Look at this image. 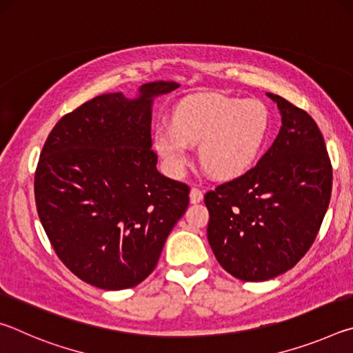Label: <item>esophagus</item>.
<instances>
[{
	"mask_svg": "<svg viewBox=\"0 0 353 353\" xmlns=\"http://www.w3.org/2000/svg\"><path fill=\"white\" fill-rule=\"evenodd\" d=\"M202 198H204V193H202L199 188H196V187L191 188V191H190L191 204H199V202L202 201Z\"/></svg>",
	"mask_w": 353,
	"mask_h": 353,
	"instance_id": "esophagus-1",
	"label": "esophagus"
}]
</instances>
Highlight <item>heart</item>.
<instances>
[{
    "mask_svg": "<svg viewBox=\"0 0 353 353\" xmlns=\"http://www.w3.org/2000/svg\"><path fill=\"white\" fill-rule=\"evenodd\" d=\"M270 112L261 101L196 94L176 107L172 123L155 128V149L172 176L183 174L190 145H201L199 160L219 179L246 172L259 159L270 134Z\"/></svg>",
    "mask_w": 353,
    "mask_h": 353,
    "instance_id": "b5f03b06",
    "label": "heart"
}]
</instances>
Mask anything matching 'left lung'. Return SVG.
<instances>
[{
    "mask_svg": "<svg viewBox=\"0 0 353 353\" xmlns=\"http://www.w3.org/2000/svg\"><path fill=\"white\" fill-rule=\"evenodd\" d=\"M282 128L254 168L207 191V238L219 265L244 282L294 268L321 229L332 163L314 119L279 94Z\"/></svg>",
    "mask_w": 353,
    "mask_h": 353,
    "instance_id": "obj_1",
    "label": "left lung"
}]
</instances>
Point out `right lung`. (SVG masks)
Segmentation results:
<instances>
[{
	"mask_svg": "<svg viewBox=\"0 0 353 353\" xmlns=\"http://www.w3.org/2000/svg\"><path fill=\"white\" fill-rule=\"evenodd\" d=\"M151 82L140 97L101 94L63 115L34 177L39 218L56 255L101 290L141 283L190 204V187L157 171L151 104L176 90Z\"/></svg>",
	"mask_w": 353,
	"mask_h": 353,
	"instance_id": "1",
	"label": "right lung"
}]
</instances>
